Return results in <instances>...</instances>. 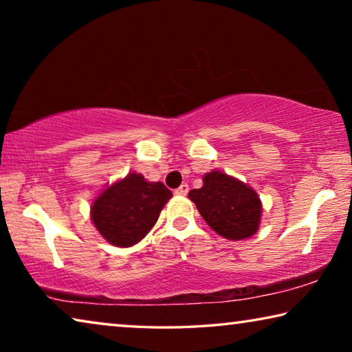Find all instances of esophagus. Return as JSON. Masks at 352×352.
Returning a JSON list of instances; mask_svg holds the SVG:
<instances>
[{
  "instance_id": "34e87169",
  "label": "esophagus",
  "mask_w": 352,
  "mask_h": 352,
  "mask_svg": "<svg viewBox=\"0 0 352 352\" xmlns=\"http://www.w3.org/2000/svg\"><path fill=\"white\" fill-rule=\"evenodd\" d=\"M189 192V186L186 183H183L180 188L175 189V195H186Z\"/></svg>"
}]
</instances>
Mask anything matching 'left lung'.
I'll return each instance as SVG.
<instances>
[{"label": "left lung", "instance_id": "obj_1", "mask_svg": "<svg viewBox=\"0 0 352 352\" xmlns=\"http://www.w3.org/2000/svg\"><path fill=\"white\" fill-rule=\"evenodd\" d=\"M188 197L201 217L225 239L242 241L259 230L262 205L256 190L225 172L212 170L204 186L189 190Z\"/></svg>", "mask_w": 352, "mask_h": 352}]
</instances>
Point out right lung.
<instances>
[{
	"mask_svg": "<svg viewBox=\"0 0 352 352\" xmlns=\"http://www.w3.org/2000/svg\"><path fill=\"white\" fill-rule=\"evenodd\" d=\"M170 197L172 192L162 182H147L132 172L93 201L91 220L111 245L132 247L153 228Z\"/></svg>",
	"mask_w": 352,
	"mask_h": 352,
	"instance_id": "1",
	"label": "right lung"
}]
</instances>
